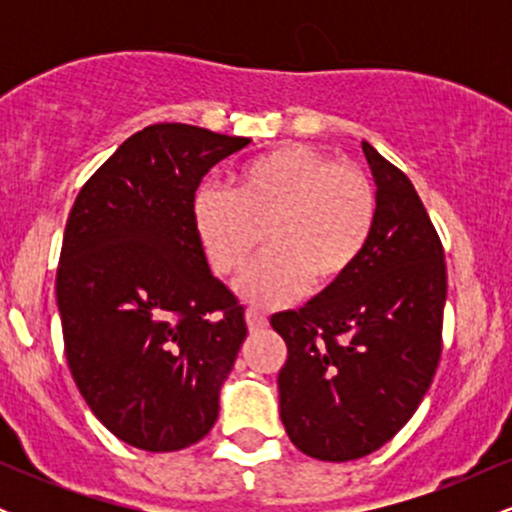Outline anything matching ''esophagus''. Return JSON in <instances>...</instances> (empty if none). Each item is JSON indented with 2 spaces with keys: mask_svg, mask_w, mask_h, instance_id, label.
I'll list each match as a JSON object with an SVG mask.
<instances>
[{
  "mask_svg": "<svg viewBox=\"0 0 512 512\" xmlns=\"http://www.w3.org/2000/svg\"><path fill=\"white\" fill-rule=\"evenodd\" d=\"M245 322H248L250 332H260L267 327V317H264L262 313H257V310H248V313H245Z\"/></svg>",
  "mask_w": 512,
  "mask_h": 512,
  "instance_id": "obj_1",
  "label": "esophagus"
}]
</instances>
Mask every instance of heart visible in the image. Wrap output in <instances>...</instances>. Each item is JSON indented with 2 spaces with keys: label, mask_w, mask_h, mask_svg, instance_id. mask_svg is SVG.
Listing matches in <instances>:
<instances>
[{
  "label": "heart",
  "mask_w": 512,
  "mask_h": 512,
  "mask_svg": "<svg viewBox=\"0 0 512 512\" xmlns=\"http://www.w3.org/2000/svg\"><path fill=\"white\" fill-rule=\"evenodd\" d=\"M192 219L219 276L240 272L267 238V255L238 291L250 303L276 308L310 281L330 289L354 272L378 221V190L361 168L289 142L245 163L233 192L199 187Z\"/></svg>",
  "instance_id": "b5f03b06"
}]
</instances>
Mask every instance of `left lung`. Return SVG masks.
I'll use <instances>...</instances> for the list:
<instances>
[{
	"instance_id": "left-lung-1",
	"label": "left lung",
	"mask_w": 512,
	"mask_h": 512,
	"mask_svg": "<svg viewBox=\"0 0 512 512\" xmlns=\"http://www.w3.org/2000/svg\"><path fill=\"white\" fill-rule=\"evenodd\" d=\"M361 146L378 187L366 252L301 310L272 315L289 349L281 421L298 450L325 462L383 448L419 409L443 351V245L407 175Z\"/></svg>"
}]
</instances>
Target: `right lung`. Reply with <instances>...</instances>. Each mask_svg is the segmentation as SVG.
Instances as JSON below:
<instances>
[{
	"mask_svg": "<svg viewBox=\"0 0 512 512\" xmlns=\"http://www.w3.org/2000/svg\"><path fill=\"white\" fill-rule=\"evenodd\" d=\"M250 144L158 122L88 178L57 267L64 354L81 397L139 450L197 443L245 342V308L211 274L192 202L216 163Z\"/></svg>",
	"mask_w": 512,
	"mask_h": 512,
	"instance_id": "right-lung-1",
	"label": "right lung"
}]
</instances>
